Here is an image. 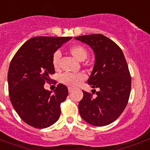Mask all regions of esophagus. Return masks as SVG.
Segmentation results:
<instances>
[{
	"label": "esophagus",
	"instance_id": "esophagus-1",
	"mask_svg": "<svg viewBox=\"0 0 150 150\" xmlns=\"http://www.w3.org/2000/svg\"><path fill=\"white\" fill-rule=\"evenodd\" d=\"M72 91H73L72 88H70V87H69V88H68V92H69V93H71Z\"/></svg>",
	"mask_w": 150,
	"mask_h": 150
}]
</instances>
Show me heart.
Here are the masks:
<instances>
[{
  "label": "heart",
  "instance_id": "heart-1",
  "mask_svg": "<svg viewBox=\"0 0 150 150\" xmlns=\"http://www.w3.org/2000/svg\"><path fill=\"white\" fill-rule=\"evenodd\" d=\"M70 53L74 58L78 61H84L88 57V50L86 48L82 45H74L69 48ZM61 54L60 51H56L53 55L52 63L54 68L57 70L60 67V60H61ZM86 79L84 74L78 73V74H71V73H65L61 75V81L62 83L67 85L71 87H76Z\"/></svg>",
  "mask_w": 150,
  "mask_h": 150
}]
</instances>
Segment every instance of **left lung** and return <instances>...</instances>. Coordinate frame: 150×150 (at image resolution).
Masks as SVG:
<instances>
[{"label":"left lung","mask_w":150,"mask_h":150,"mask_svg":"<svg viewBox=\"0 0 150 150\" xmlns=\"http://www.w3.org/2000/svg\"><path fill=\"white\" fill-rule=\"evenodd\" d=\"M86 43L95 54V63L88 84L97 88L95 97L83 91L79 103L80 116L94 126H105L114 122L127 106L131 92L130 73L121 48L102 34L75 37Z\"/></svg>","instance_id":"left-lung-1"}]
</instances>
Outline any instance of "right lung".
I'll return each mask as SVG.
<instances>
[{"label": "right lung", "instance_id": "right-lung-1", "mask_svg": "<svg viewBox=\"0 0 150 150\" xmlns=\"http://www.w3.org/2000/svg\"><path fill=\"white\" fill-rule=\"evenodd\" d=\"M71 38L37 36L29 39L11 61L8 73L10 100L15 111L29 125L48 128L60 117V106L68 96V88L58 84L52 93L43 86L54 73L53 55Z\"/></svg>", "mask_w": 150, "mask_h": 150}]
</instances>
